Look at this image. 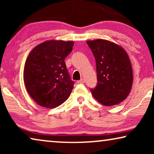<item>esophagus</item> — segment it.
Returning a JSON list of instances; mask_svg holds the SVG:
<instances>
[{
  "instance_id": "1",
  "label": "esophagus",
  "mask_w": 154,
  "mask_h": 154,
  "mask_svg": "<svg viewBox=\"0 0 154 154\" xmlns=\"http://www.w3.org/2000/svg\"><path fill=\"white\" fill-rule=\"evenodd\" d=\"M85 83V80H84L83 79H82L80 80V81H77V83Z\"/></svg>"
}]
</instances>
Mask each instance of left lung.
<instances>
[{"instance_id":"8db88e82","label":"left lung","mask_w":154,"mask_h":154,"mask_svg":"<svg viewBox=\"0 0 154 154\" xmlns=\"http://www.w3.org/2000/svg\"><path fill=\"white\" fill-rule=\"evenodd\" d=\"M96 61L97 85L90 89L92 96L102 105L111 106L129 95L133 73L129 56L121 46L107 40L88 41Z\"/></svg>"}]
</instances>
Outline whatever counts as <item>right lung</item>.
<instances>
[{
	"label": "right lung",
	"instance_id": "add662e5",
	"mask_svg": "<svg viewBox=\"0 0 154 154\" xmlns=\"http://www.w3.org/2000/svg\"><path fill=\"white\" fill-rule=\"evenodd\" d=\"M73 41L50 40L38 44L25 62L24 81L31 97L40 106L55 108L64 103L73 88L65 58Z\"/></svg>",
	"mask_w": 154,
	"mask_h": 154
}]
</instances>
